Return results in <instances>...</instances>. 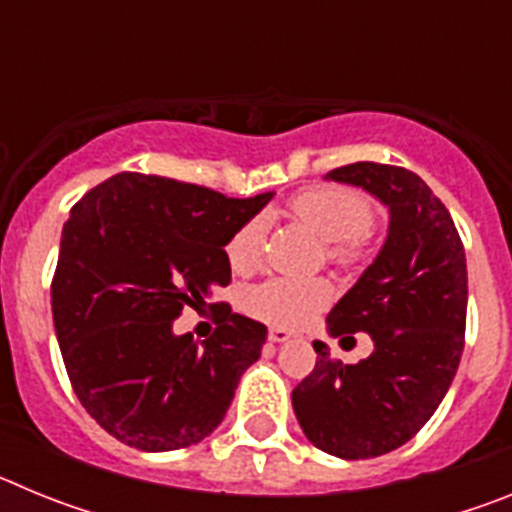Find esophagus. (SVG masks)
<instances>
[{"label": "esophagus", "instance_id": "34e87169", "mask_svg": "<svg viewBox=\"0 0 512 512\" xmlns=\"http://www.w3.org/2000/svg\"><path fill=\"white\" fill-rule=\"evenodd\" d=\"M295 338V333L287 328H269V341L271 343H287Z\"/></svg>", "mask_w": 512, "mask_h": 512}]
</instances>
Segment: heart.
I'll return each mask as SVG.
<instances>
[{"mask_svg":"<svg viewBox=\"0 0 512 512\" xmlns=\"http://www.w3.org/2000/svg\"><path fill=\"white\" fill-rule=\"evenodd\" d=\"M292 212L302 223L330 243V256L338 261L354 259L359 235L372 225V205L359 192L346 187H318L292 200ZM269 220L251 217L228 246L233 269L251 271L261 264ZM333 300V287L325 279L271 277L246 292V310L277 328H300L310 323Z\"/></svg>","mask_w":512,"mask_h":512,"instance_id":"heart-1","label":"heart"}]
</instances>
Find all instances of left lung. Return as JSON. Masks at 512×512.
<instances>
[{
	"label": "left lung",
	"instance_id": "1",
	"mask_svg": "<svg viewBox=\"0 0 512 512\" xmlns=\"http://www.w3.org/2000/svg\"><path fill=\"white\" fill-rule=\"evenodd\" d=\"M390 212L387 238L333 305L328 336L369 333L374 351L341 364L315 341L318 364L292 392L302 433L338 459H374L408 443L449 392L464 351L467 256L449 210L418 174L359 161L325 174Z\"/></svg>",
	"mask_w": 512,
	"mask_h": 512
}]
</instances>
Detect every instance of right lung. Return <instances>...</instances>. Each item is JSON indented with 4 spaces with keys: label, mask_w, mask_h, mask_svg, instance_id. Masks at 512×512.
Returning <instances> with one entry per match:
<instances>
[{
    "label": "right lung",
    "mask_w": 512,
    "mask_h": 512,
    "mask_svg": "<svg viewBox=\"0 0 512 512\" xmlns=\"http://www.w3.org/2000/svg\"><path fill=\"white\" fill-rule=\"evenodd\" d=\"M274 192L230 200L164 176L115 174L71 207L51 287L63 364L87 413L140 451L187 449L223 423L266 325L228 305L207 341L184 305L230 282L225 246Z\"/></svg>",
    "instance_id": "right-lung-1"
}]
</instances>
